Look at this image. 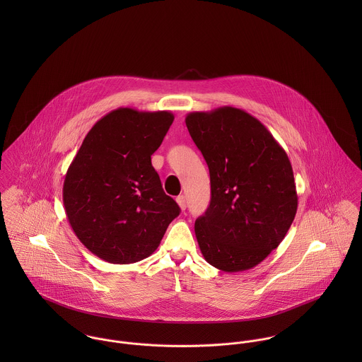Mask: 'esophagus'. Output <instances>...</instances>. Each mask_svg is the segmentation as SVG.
Masks as SVG:
<instances>
[{
	"label": "esophagus",
	"instance_id": "34e87169",
	"mask_svg": "<svg viewBox=\"0 0 362 362\" xmlns=\"http://www.w3.org/2000/svg\"><path fill=\"white\" fill-rule=\"evenodd\" d=\"M177 204H178V206L181 207V210H185L187 209V199H185V197L184 195H180V197H177Z\"/></svg>",
	"mask_w": 362,
	"mask_h": 362
}]
</instances>
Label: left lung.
<instances>
[{"instance_id":"obj_1","label":"left lung","mask_w":362,"mask_h":362,"mask_svg":"<svg viewBox=\"0 0 362 362\" xmlns=\"http://www.w3.org/2000/svg\"><path fill=\"white\" fill-rule=\"evenodd\" d=\"M206 160L211 199L195 221L207 263L234 273L252 269L286 237L298 206L286 151L247 111L230 105L185 117Z\"/></svg>"}]
</instances>
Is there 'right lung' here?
<instances>
[{
	"label": "right lung",
	"mask_w": 362,
	"mask_h": 362,
	"mask_svg": "<svg viewBox=\"0 0 362 362\" xmlns=\"http://www.w3.org/2000/svg\"><path fill=\"white\" fill-rule=\"evenodd\" d=\"M174 115L119 107L85 136L65 174L62 201L79 241L114 264L151 257L180 214L164 194L151 156Z\"/></svg>",
	"instance_id": "right-lung-1"
}]
</instances>
